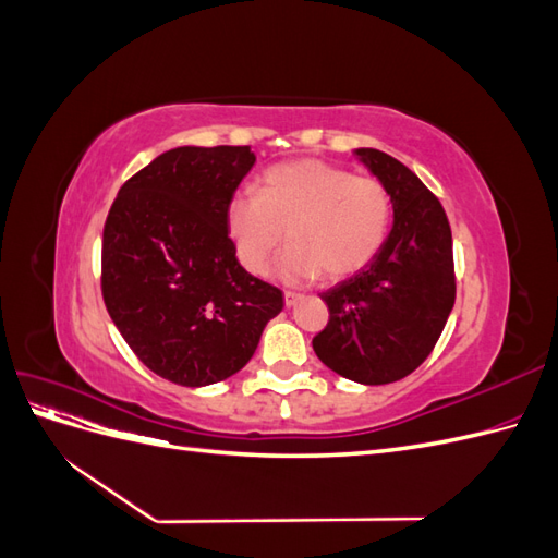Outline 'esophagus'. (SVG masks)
Segmentation results:
<instances>
[{
  "label": "esophagus",
  "instance_id": "34e87169",
  "mask_svg": "<svg viewBox=\"0 0 558 558\" xmlns=\"http://www.w3.org/2000/svg\"><path fill=\"white\" fill-rule=\"evenodd\" d=\"M300 298H302L300 293H293V291H286V293H283V302H286V307H293V305H295V302H298Z\"/></svg>",
  "mask_w": 558,
  "mask_h": 558
}]
</instances>
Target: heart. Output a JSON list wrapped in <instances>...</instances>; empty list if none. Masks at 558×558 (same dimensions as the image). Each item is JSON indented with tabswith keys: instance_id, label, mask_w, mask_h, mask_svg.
<instances>
[{
	"instance_id": "b5f03b06",
	"label": "heart",
	"mask_w": 558,
	"mask_h": 558,
	"mask_svg": "<svg viewBox=\"0 0 558 558\" xmlns=\"http://www.w3.org/2000/svg\"><path fill=\"white\" fill-rule=\"evenodd\" d=\"M391 218L393 199L379 179L316 158L269 167L258 195H232L226 209L234 256L251 275L265 272L286 230L291 246L277 272L293 283L361 272L381 251Z\"/></svg>"
}]
</instances>
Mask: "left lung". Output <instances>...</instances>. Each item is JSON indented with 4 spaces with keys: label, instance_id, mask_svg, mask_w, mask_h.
<instances>
[{
    "label": "left lung",
    "instance_id": "left-lung-1",
    "mask_svg": "<svg viewBox=\"0 0 558 558\" xmlns=\"http://www.w3.org/2000/svg\"><path fill=\"white\" fill-rule=\"evenodd\" d=\"M393 199V228L359 275L320 295L328 326L312 347L320 363L351 381L391 384L424 363L456 300L447 214L410 167L377 148H359Z\"/></svg>",
    "mask_w": 558,
    "mask_h": 558
}]
</instances>
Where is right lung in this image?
<instances>
[{
  "instance_id": "obj_1",
  "label": "right lung",
  "mask_w": 558,
  "mask_h": 558,
  "mask_svg": "<svg viewBox=\"0 0 558 558\" xmlns=\"http://www.w3.org/2000/svg\"><path fill=\"white\" fill-rule=\"evenodd\" d=\"M253 162L248 146L172 148L121 185L107 216V312L134 356L179 386L240 373L283 307L228 234V202Z\"/></svg>"
}]
</instances>
